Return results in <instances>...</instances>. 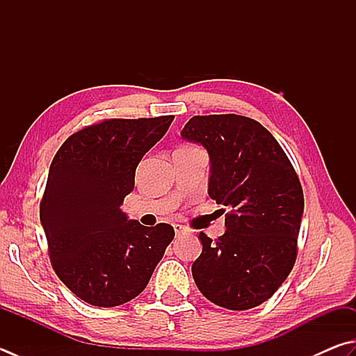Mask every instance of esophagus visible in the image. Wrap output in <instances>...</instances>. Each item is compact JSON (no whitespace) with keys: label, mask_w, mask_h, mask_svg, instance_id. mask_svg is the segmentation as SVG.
<instances>
[{"label":"esophagus","mask_w":356,"mask_h":356,"mask_svg":"<svg viewBox=\"0 0 356 356\" xmlns=\"http://www.w3.org/2000/svg\"><path fill=\"white\" fill-rule=\"evenodd\" d=\"M173 229H175V234L178 236V234L184 231V226L183 225H173Z\"/></svg>","instance_id":"34e87169"}]
</instances>
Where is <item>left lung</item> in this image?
Wrapping results in <instances>:
<instances>
[{
  "label": "left lung",
  "mask_w": 356,
  "mask_h": 356,
  "mask_svg": "<svg viewBox=\"0 0 356 356\" xmlns=\"http://www.w3.org/2000/svg\"><path fill=\"white\" fill-rule=\"evenodd\" d=\"M181 138L209 153L207 193L226 206V231L203 245L192 276L206 299L248 310L270 299L293 270L304 213L299 178L282 147L257 120L193 116Z\"/></svg>",
  "instance_id": "8db88e82"
}]
</instances>
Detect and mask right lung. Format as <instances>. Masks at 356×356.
I'll use <instances>...</instances> for the list:
<instances>
[{"label": "right lung", "mask_w": 356, "mask_h": 356, "mask_svg": "<svg viewBox=\"0 0 356 356\" xmlns=\"http://www.w3.org/2000/svg\"><path fill=\"white\" fill-rule=\"evenodd\" d=\"M172 120H104L71 135L52 159L40 221L54 271L85 302L116 307L135 299L175 237L170 225L147 227L120 209L135 189L139 161Z\"/></svg>", "instance_id": "right-lung-1"}]
</instances>
